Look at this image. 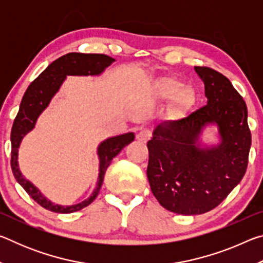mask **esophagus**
I'll list each match as a JSON object with an SVG mask.
<instances>
[{
  "instance_id": "1",
  "label": "esophagus",
  "mask_w": 263,
  "mask_h": 263,
  "mask_svg": "<svg viewBox=\"0 0 263 263\" xmlns=\"http://www.w3.org/2000/svg\"><path fill=\"white\" fill-rule=\"evenodd\" d=\"M137 140L140 142H147L151 138V131L147 130V128H142L139 132L137 133Z\"/></svg>"
}]
</instances>
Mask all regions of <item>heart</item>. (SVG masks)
Instances as JSON below:
<instances>
[{
  "label": "heart",
  "mask_w": 263,
  "mask_h": 263,
  "mask_svg": "<svg viewBox=\"0 0 263 263\" xmlns=\"http://www.w3.org/2000/svg\"><path fill=\"white\" fill-rule=\"evenodd\" d=\"M154 96L160 101L171 100L169 116L173 119H180L189 112L196 104V92L190 86L172 77L159 78L153 83Z\"/></svg>",
  "instance_id": "b5f03b06"
}]
</instances>
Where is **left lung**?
<instances>
[{
    "label": "left lung",
    "instance_id": "obj_1",
    "mask_svg": "<svg viewBox=\"0 0 263 263\" xmlns=\"http://www.w3.org/2000/svg\"><path fill=\"white\" fill-rule=\"evenodd\" d=\"M208 103L177 122H163L147 142V179L168 211L201 215L228 197L246 173L252 138L247 106L230 80L209 67H195ZM216 127V143L202 133Z\"/></svg>",
    "mask_w": 263,
    "mask_h": 263
}]
</instances>
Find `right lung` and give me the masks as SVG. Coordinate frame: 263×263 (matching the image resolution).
Segmentation results:
<instances>
[{
	"mask_svg": "<svg viewBox=\"0 0 263 263\" xmlns=\"http://www.w3.org/2000/svg\"><path fill=\"white\" fill-rule=\"evenodd\" d=\"M114 58L105 54H83V53H68L53 61L47 68L34 80L26 89L22 99L18 114L11 128V169L16 181L23 186L31 198L47 210L58 213H70L88 206L99 195L103 183L104 174L110 162L121 151L135 139V133L127 132L123 135L109 137L97 146L99 157V177L96 188L87 199L73 205H60L50 201L42 191L22 174L18 166V148L22 140L35 127L37 121L53 97L60 90L62 83L67 77H100L105 68L115 62Z\"/></svg>",
	"mask_w": 263,
	"mask_h": 263,
	"instance_id": "1",
	"label": "right lung"
}]
</instances>
